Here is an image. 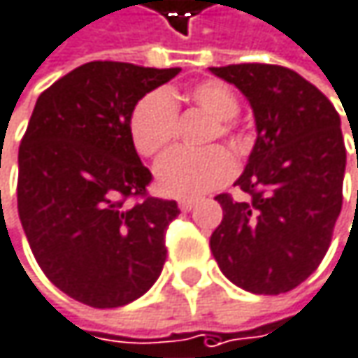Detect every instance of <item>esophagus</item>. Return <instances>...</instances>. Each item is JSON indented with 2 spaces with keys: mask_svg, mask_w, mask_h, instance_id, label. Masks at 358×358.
<instances>
[{
  "mask_svg": "<svg viewBox=\"0 0 358 358\" xmlns=\"http://www.w3.org/2000/svg\"><path fill=\"white\" fill-rule=\"evenodd\" d=\"M194 205H196V201H194V199H180L178 201L180 211H190Z\"/></svg>",
  "mask_w": 358,
  "mask_h": 358,
  "instance_id": "obj_1",
  "label": "esophagus"
}]
</instances>
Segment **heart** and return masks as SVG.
<instances>
[{"mask_svg": "<svg viewBox=\"0 0 358 358\" xmlns=\"http://www.w3.org/2000/svg\"><path fill=\"white\" fill-rule=\"evenodd\" d=\"M178 96L166 90H153L145 94L133 108L129 118V133L135 149L153 157L162 153L174 141L178 124ZM188 100L209 114L215 127L209 133V141L217 137H231L234 122L231 118L240 110L236 94L217 80H205L194 83L188 90ZM236 174V162L229 151L213 147L205 151H184L176 149L159 159L155 168L157 188L168 196H199L213 188L225 184Z\"/></svg>", "mask_w": 358, "mask_h": 358, "instance_id": "obj_1", "label": "heart"}]
</instances>
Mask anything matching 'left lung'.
Segmentation results:
<instances>
[{
	"instance_id": "left-lung-1",
	"label": "left lung",
	"mask_w": 358,
	"mask_h": 358,
	"mask_svg": "<svg viewBox=\"0 0 358 358\" xmlns=\"http://www.w3.org/2000/svg\"><path fill=\"white\" fill-rule=\"evenodd\" d=\"M252 106L256 143L236 180L244 203L219 194L223 221L211 252L234 285L278 295L326 256L342 209L346 147L332 102L293 69L266 63L211 67Z\"/></svg>"
}]
</instances>
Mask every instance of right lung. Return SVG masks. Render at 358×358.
Returning <instances> with one entry per match:
<instances>
[{
	"instance_id": "obj_1",
	"label": "right lung",
	"mask_w": 358,
	"mask_h": 358,
	"mask_svg": "<svg viewBox=\"0 0 358 358\" xmlns=\"http://www.w3.org/2000/svg\"><path fill=\"white\" fill-rule=\"evenodd\" d=\"M180 73L92 61L45 90L17 151V215L50 282L92 308H120L166 262L176 201L147 196L151 172L131 141L135 104ZM131 198H139L131 206Z\"/></svg>"
}]
</instances>
